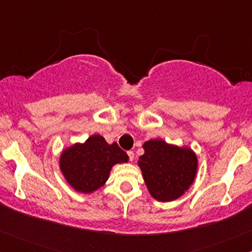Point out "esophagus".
<instances>
[{"instance_id": "obj_1", "label": "esophagus", "mask_w": 252, "mask_h": 252, "mask_svg": "<svg viewBox=\"0 0 252 252\" xmlns=\"http://www.w3.org/2000/svg\"><path fill=\"white\" fill-rule=\"evenodd\" d=\"M126 153H128L129 160H130V161H132V160H134V152H131V151H128V152H126Z\"/></svg>"}]
</instances>
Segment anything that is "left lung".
I'll list each match as a JSON object with an SVG mask.
<instances>
[{
	"instance_id": "obj_1",
	"label": "left lung",
	"mask_w": 252,
	"mask_h": 252,
	"mask_svg": "<svg viewBox=\"0 0 252 252\" xmlns=\"http://www.w3.org/2000/svg\"><path fill=\"white\" fill-rule=\"evenodd\" d=\"M143 149L139 166L151 195L161 202L181 197L195 179V153L190 148H179L158 139L145 142Z\"/></svg>"
}]
</instances>
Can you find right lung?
<instances>
[{
  "instance_id": "obj_1",
  "label": "right lung",
  "mask_w": 252,
  "mask_h": 252,
  "mask_svg": "<svg viewBox=\"0 0 252 252\" xmlns=\"http://www.w3.org/2000/svg\"><path fill=\"white\" fill-rule=\"evenodd\" d=\"M128 159L117 143L109 145L103 136L93 135L85 143H76L63 151L60 167L74 189L88 193L103 187L113 165L126 162Z\"/></svg>"
}]
</instances>
